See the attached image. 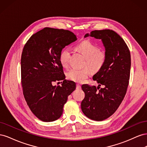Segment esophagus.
Returning a JSON list of instances; mask_svg holds the SVG:
<instances>
[{"label":"esophagus","instance_id":"obj_1","mask_svg":"<svg viewBox=\"0 0 147 147\" xmlns=\"http://www.w3.org/2000/svg\"><path fill=\"white\" fill-rule=\"evenodd\" d=\"M77 89H81V86H80V84H77Z\"/></svg>","mask_w":147,"mask_h":147}]
</instances>
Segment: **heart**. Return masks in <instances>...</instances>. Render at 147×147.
I'll return each instance as SVG.
<instances>
[{
    "label": "heart",
    "instance_id": "heart-1",
    "mask_svg": "<svg viewBox=\"0 0 147 147\" xmlns=\"http://www.w3.org/2000/svg\"><path fill=\"white\" fill-rule=\"evenodd\" d=\"M75 48L85 57L83 65L88 67L92 72L99 71L105 64L107 59L105 52L99 50L98 47L88 40L80 43ZM70 56V50L69 48L65 47L61 50L59 59L64 67L68 66ZM90 74V70L86 67L80 69L73 68L68 72L67 77L71 80L81 83L87 78Z\"/></svg>",
    "mask_w": 147,
    "mask_h": 147
}]
</instances>
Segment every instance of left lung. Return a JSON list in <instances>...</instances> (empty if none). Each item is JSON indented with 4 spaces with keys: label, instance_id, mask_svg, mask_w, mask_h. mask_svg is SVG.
<instances>
[{
    "label": "left lung",
    "instance_id": "1",
    "mask_svg": "<svg viewBox=\"0 0 147 147\" xmlns=\"http://www.w3.org/2000/svg\"><path fill=\"white\" fill-rule=\"evenodd\" d=\"M89 35L102 40L107 59L92 77L99 86L88 84L82 86L85 96L81 109L88 118L102 121L116 112L126 95L130 77L131 54L124 40L112 30H92L84 37Z\"/></svg>",
    "mask_w": 147,
    "mask_h": 147
}]
</instances>
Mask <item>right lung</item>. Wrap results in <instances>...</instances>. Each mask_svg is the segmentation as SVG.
<instances>
[{
	"mask_svg": "<svg viewBox=\"0 0 147 147\" xmlns=\"http://www.w3.org/2000/svg\"><path fill=\"white\" fill-rule=\"evenodd\" d=\"M77 40L69 30L45 28L26 42L21 59V84L29 109L42 121L61 117L68 96L76 88L74 82L65 79L59 59L62 49ZM63 80L61 86L53 83Z\"/></svg>",
	"mask_w": 147,
	"mask_h": 147,
	"instance_id": "obj_1",
	"label": "right lung"
}]
</instances>
